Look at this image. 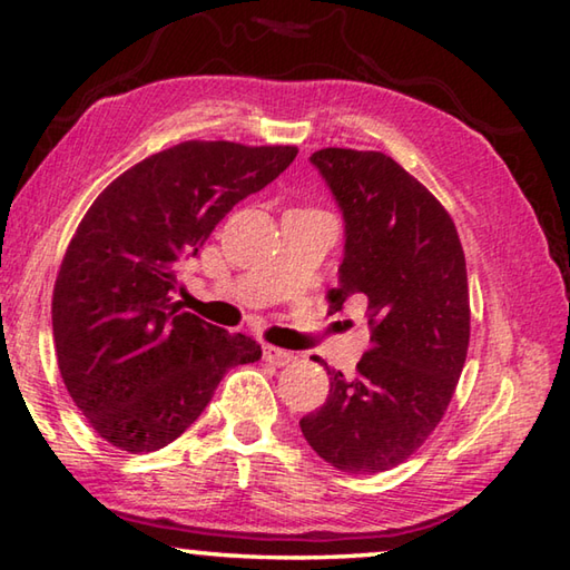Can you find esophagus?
I'll use <instances>...</instances> for the list:
<instances>
[{
  "mask_svg": "<svg viewBox=\"0 0 570 570\" xmlns=\"http://www.w3.org/2000/svg\"><path fill=\"white\" fill-rule=\"evenodd\" d=\"M264 360L276 364V366H284V364H288V362H294V354L286 352V350H278V346L264 344Z\"/></svg>",
  "mask_w": 570,
  "mask_h": 570,
  "instance_id": "obj_1",
  "label": "esophagus"
}]
</instances>
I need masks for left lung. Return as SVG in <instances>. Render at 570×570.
Wrapping results in <instances>:
<instances>
[{
  "label": "left lung",
  "mask_w": 570,
  "mask_h": 570,
  "mask_svg": "<svg viewBox=\"0 0 570 570\" xmlns=\"http://www.w3.org/2000/svg\"><path fill=\"white\" fill-rule=\"evenodd\" d=\"M312 163L344 216L330 312L364 294L372 346L352 380L324 364L330 397L298 424L330 465L372 475L417 452L455 394L470 342L465 254L440 200L384 153L324 148Z\"/></svg>",
  "instance_id": "left-lung-1"
}]
</instances>
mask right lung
Instances as JSON below:
<instances>
[{
	"instance_id": "obj_1",
	"label": "right lung",
	"mask_w": 570,
	"mask_h": 570,
	"mask_svg": "<svg viewBox=\"0 0 570 570\" xmlns=\"http://www.w3.org/2000/svg\"><path fill=\"white\" fill-rule=\"evenodd\" d=\"M294 146L186 140L105 188L67 246L52 336L67 392L102 440L153 452L200 417L236 364L262 360L246 334L180 312V264L238 200L292 166Z\"/></svg>"
}]
</instances>
